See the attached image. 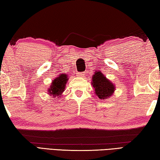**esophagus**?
I'll return each instance as SVG.
<instances>
[{
	"label": "esophagus",
	"mask_w": 160,
	"mask_h": 160,
	"mask_svg": "<svg viewBox=\"0 0 160 160\" xmlns=\"http://www.w3.org/2000/svg\"><path fill=\"white\" fill-rule=\"evenodd\" d=\"M83 75H85V72H80V73L78 74V76H80V77H82Z\"/></svg>",
	"instance_id": "1"
}]
</instances>
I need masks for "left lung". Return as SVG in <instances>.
I'll list each match as a JSON object with an SVG mask.
<instances>
[{
	"label": "left lung",
	"mask_w": 160,
	"mask_h": 160,
	"mask_svg": "<svg viewBox=\"0 0 160 160\" xmlns=\"http://www.w3.org/2000/svg\"><path fill=\"white\" fill-rule=\"evenodd\" d=\"M92 85L94 87L97 96L102 99L112 96L115 90L113 84L100 72H97L93 75Z\"/></svg>",
	"instance_id": "obj_1"
}]
</instances>
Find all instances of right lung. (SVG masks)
Instances as JSON below:
<instances>
[{"instance_id": "obj_1", "label": "right lung", "mask_w": 160, "mask_h": 160, "mask_svg": "<svg viewBox=\"0 0 160 160\" xmlns=\"http://www.w3.org/2000/svg\"><path fill=\"white\" fill-rule=\"evenodd\" d=\"M68 80L67 75L61 74L55 80H53L52 84L48 89V94L54 97H61V93L65 90L66 83Z\"/></svg>"}]
</instances>
